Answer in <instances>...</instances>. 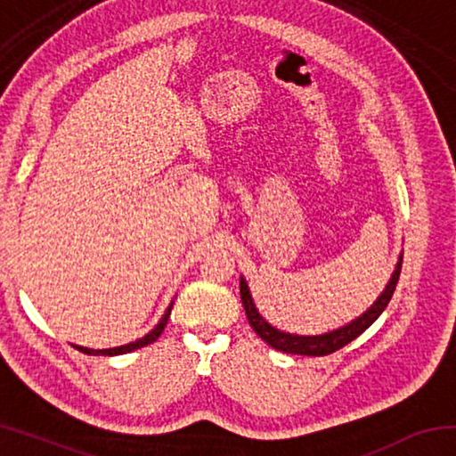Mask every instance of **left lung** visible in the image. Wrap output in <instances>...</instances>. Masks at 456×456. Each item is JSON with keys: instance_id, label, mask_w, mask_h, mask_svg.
<instances>
[{"instance_id": "1", "label": "left lung", "mask_w": 456, "mask_h": 456, "mask_svg": "<svg viewBox=\"0 0 456 456\" xmlns=\"http://www.w3.org/2000/svg\"><path fill=\"white\" fill-rule=\"evenodd\" d=\"M400 267H403V253H400L396 267L395 272H392L388 283L384 285L380 296L374 299V304L370 305L366 312H362L358 318L344 323V326L323 331V334H315V336L289 334V331H283L280 328L272 326V323H269L256 307V302H253L251 291H249V285H247L243 275H241V281H239V289H241V302L245 307L247 320H249L253 331H256V334L264 339L267 346H272V348L285 354H299V356H328V354L344 348L346 344H350L352 339H356L362 331H366L378 318H380V314L386 310L392 293L396 289Z\"/></svg>"}]
</instances>
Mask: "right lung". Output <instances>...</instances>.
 Returning <instances> with one entry per match:
<instances>
[{"label":"right lung","instance_id":"add662e5","mask_svg":"<svg viewBox=\"0 0 456 456\" xmlns=\"http://www.w3.org/2000/svg\"><path fill=\"white\" fill-rule=\"evenodd\" d=\"M173 304H175V302L168 304L165 315L159 320L157 326H154V328L149 331V334H144L142 338L134 339V342H128V344H125V346H117V348H106V350L84 348V346H76V344H72V346H74L76 350H80V352H84V354H90V356H120V354H128V352H134V350H138V348H144V346L157 342L159 336L165 331V326H167V322H168V315H171V310H173Z\"/></svg>","mask_w":456,"mask_h":456}]
</instances>
